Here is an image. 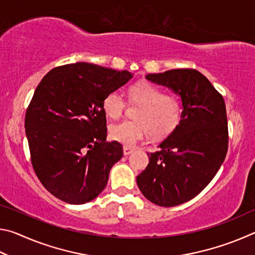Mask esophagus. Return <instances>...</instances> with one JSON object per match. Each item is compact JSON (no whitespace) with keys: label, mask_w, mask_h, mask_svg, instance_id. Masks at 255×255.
Here are the masks:
<instances>
[{"label":"esophagus","mask_w":255,"mask_h":255,"mask_svg":"<svg viewBox=\"0 0 255 255\" xmlns=\"http://www.w3.org/2000/svg\"><path fill=\"white\" fill-rule=\"evenodd\" d=\"M124 155H129V154H131L132 152H133V148L132 147H129V146H124Z\"/></svg>","instance_id":"34e87169"}]
</instances>
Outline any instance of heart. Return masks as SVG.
<instances>
[{
    "label": "heart",
    "instance_id": "1",
    "mask_svg": "<svg viewBox=\"0 0 255 255\" xmlns=\"http://www.w3.org/2000/svg\"><path fill=\"white\" fill-rule=\"evenodd\" d=\"M128 97L139 105L135 120H123L111 124L109 136L124 145H135L149 135L163 136L173 130L181 118L179 101L170 94H161L159 89L147 82H140L128 90ZM125 101L119 91L108 93L103 100V110L109 118H118L123 114Z\"/></svg>",
    "mask_w": 255,
    "mask_h": 255
}]
</instances>
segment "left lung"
I'll return each mask as SVG.
<instances>
[{
	"label": "left lung",
	"mask_w": 255,
	"mask_h": 255,
	"mask_svg": "<svg viewBox=\"0 0 255 255\" xmlns=\"http://www.w3.org/2000/svg\"><path fill=\"white\" fill-rule=\"evenodd\" d=\"M181 100L179 124L157 147L137 176L146 199L162 207L184 204L204 190L221 169L228 146L226 107L223 97L197 70H170L147 74Z\"/></svg>",
	"instance_id": "obj_1"
}]
</instances>
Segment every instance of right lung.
<instances>
[{
  "label": "right lung",
  "instance_id": "1",
  "mask_svg": "<svg viewBox=\"0 0 255 255\" xmlns=\"http://www.w3.org/2000/svg\"><path fill=\"white\" fill-rule=\"evenodd\" d=\"M131 79L128 71L79 62L54 68L38 84L25 135L33 170L56 198L82 205L106 188L124 153L118 141H106L103 100Z\"/></svg>",
  "mask_w": 255,
  "mask_h": 255
}]
</instances>
